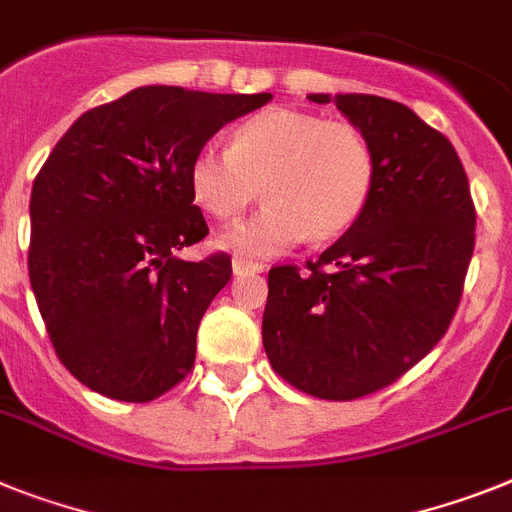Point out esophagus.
I'll use <instances>...</instances> for the list:
<instances>
[{
  "instance_id": "esophagus-1",
  "label": "esophagus",
  "mask_w": 512,
  "mask_h": 512,
  "mask_svg": "<svg viewBox=\"0 0 512 512\" xmlns=\"http://www.w3.org/2000/svg\"><path fill=\"white\" fill-rule=\"evenodd\" d=\"M233 272L238 274H259L264 272V264L261 261H253V259H243V256H235L233 259Z\"/></svg>"
}]
</instances>
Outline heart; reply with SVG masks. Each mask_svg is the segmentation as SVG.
<instances>
[{"instance_id": "obj_1", "label": "heart", "mask_w": 512, "mask_h": 512, "mask_svg": "<svg viewBox=\"0 0 512 512\" xmlns=\"http://www.w3.org/2000/svg\"><path fill=\"white\" fill-rule=\"evenodd\" d=\"M375 178V152L357 126L292 108L256 113L230 147L207 144L189 168L191 194L217 220L240 217L264 186L269 204L217 235V246L246 259L342 235L368 209Z\"/></svg>"}]
</instances>
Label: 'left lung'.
<instances>
[{"label": "left lung", "instance_id": "obj_1", "mask_svg": "<svg viewBox=\"0 0 512 512\" xmlns=\"http://www.w3.org/2000/svg\"><path fill=\"white\" fill-rule=\"evenodd\" d=\"M336 103L378 163L368 209L305 269H269L264 349L298 391L352 401L391 386L440 342L464 295L476 209L448 137L378 95Z\"/></svg>", "mask_w": 512, "mask_h": 512}]
</instances>
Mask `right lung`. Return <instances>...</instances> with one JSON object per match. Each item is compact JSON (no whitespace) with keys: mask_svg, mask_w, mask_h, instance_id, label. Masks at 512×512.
Listing matches in <instances>:
<instances>
[{"mask_svg":"<svg viewBox=\"0 0 512 512\" xmlns=\"http://www.w3.org/2000/svg\"><path fill=\"white\" fill-rule=\"evenodd\" d=\"M269 100L137 87L82 113L46 157L30 191V287L56 357L87 388L144 404L191 373L202 316L233 277L222 251L176 256L209 233L191 160Z\"/></svg>","mask_w":512,"mask_h":512,"instance_id":"add662e5","label":"right lung"}]
</instances>
